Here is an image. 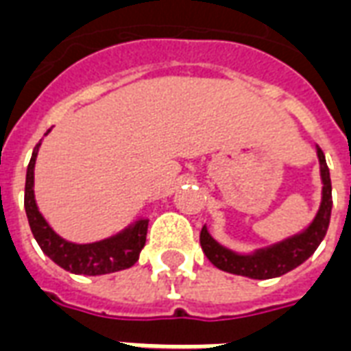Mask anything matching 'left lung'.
Returning <instances> with one entry per match:
<instances>
[{
  "label": "left lung",
  "instance_id": "left-lung-1",
  "mask_svg": "<svg viewBox=\"0 0 351 351\" xmlns=\"http://www.w3.org/2000/svg\"><path fill=\"white\" fill-rule=\"evenodd\" d=\"M318 162H320V176H322V202L317 211V217L304 232L293 235L285 241L267 248H259L252 254L232 252L213 239L206 226L200 230V247L206 258L217 269L237 276L254 278V280H269L278 278L285 272L293 271L302 265L322 243L326 237L331 217V178L330 169L326 164V156L320 147H317Z\"/></svg>",
  "mask_w": 351,
  "mask_h": 351
}]
</instances>
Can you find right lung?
<instances>
[{"label": "right lung", "instance_id": "add662e5", "mask_svg": "<svg viewBox=\"0 0 351 351\" xmlns=\"http://www.w3.org/2000/svg\"><path fill=\"white\" fill-rule=\"evenodd\" d=\"M38 149L40 143H36L31 162L27 165L23 204H25L31 232L42 248V252L53 259L58 267H62L64 271L73 272V274H84V276L110 274V272L132 267L140 258L141 248L145 247L149 221L140 219L119 234L112 235L108 239L88 243V245H77V243L62 239L42 217L36 200H34V162H36Z\"/></svg>", "mask_w": 351, "mask_h": 351}]
</instances>
